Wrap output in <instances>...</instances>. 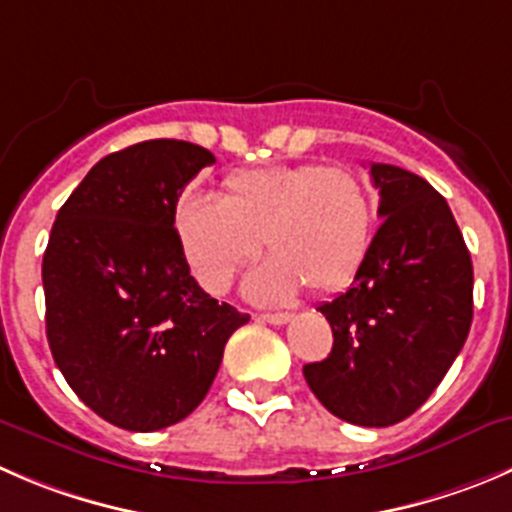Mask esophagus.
I'll return each mask as SVG.
<instances>
[{
	"mask_svg": "<svg viewBox=\"0 0 512 512\" xmlns=\"http://www.w3.org/2000/svg\"><path fill=\"white\" fill-rule=\"evenodd\" d=\"M262 322H270V325H285V322L292 320L290 312H265V315H260Z\"/></svg>",
	"mask_w": 512,
	"mask_h": 512,
	"instance_id": "esophagus-1",
	"label": "esophagus"
}]
</instances>
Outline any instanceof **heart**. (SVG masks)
Listing matches in <instances>:
<instances>
[{
	"instance_id": "1",
	"label": "heart",
	"mask_w": 512,
	"mask_h": 512,
	"mask_svg": "<svg viewBox=\"0 0 512 512\" xmlns=\"http://www.w3.org/2000/svg\"><path fill=\"white\" fill-rule=\"evenodd\" d=\"M175 232L192 275L212 295L232 285L262 240L272 257L250 272L245 292L285 300L302 285L335 292L355 277L375 232V202L345 167H252L227 177L220 202L182 197Z\"/></svg>"
}]
</instances>
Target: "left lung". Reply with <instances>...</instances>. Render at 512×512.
Segmentation results:
<instances>
[{
  "label": "left lung",
  "mask_w": 512,
  "mask_h": 512,
  "mask_svg": "<svg viewBox=\"0 0 512 512\" xmlns=\"http://www.w3.org/2000/svg\"><path fill=\"white\" fill-rule=\"evenodd\" d=\"M370 177L382 225L347 292L317 307L332 327V350L302 372L335 418L388 428L433 395L463 350L473 322V262L433 185L377 162Z\"/></svg>",
  "instance_id": "left-lung-1"
}]
</instances>
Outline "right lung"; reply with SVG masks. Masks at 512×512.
<instances>
[{
    "mask_svg": "<svg viewBox=\"0 0 512 512\" xmlns=\"http://www.w3.org/2000/svg\"><path fill=\"white\" fill-rule=\"evenodd\" d=\"M212 162L182 140L112 152L52 225L42 260L49 350L77 398L122 430L187 418L250 320L197 285L177 242V200Z\"/></svg>",
    "mask_w": 512,
    "mask_h": 512,
    "instance_id": "1",
    "label": "right lung"
}]
</instances>
